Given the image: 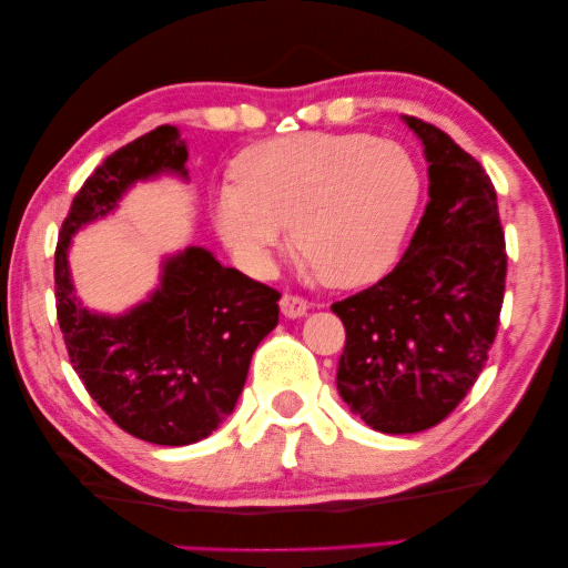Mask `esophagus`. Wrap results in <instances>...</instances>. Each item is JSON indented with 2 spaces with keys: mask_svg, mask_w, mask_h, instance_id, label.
<instances>
[{
  "mask_svg": "<svg viewBox=\"0 0 568 568\" xmlns=\"http://www.w3.org/2000/svg\"><path fill=\"white\" fill-rule=\"evenodd\" d=\"M307 310H310V303L305 297H300V295H283L281 297V312L285 317L300 320L307 315Z\"/></svg>",
  "mask_w": 568,
  "mask_h": 568,
  "instance_id": "obj_1",
  "label": "esophagus"
}]
</instances>
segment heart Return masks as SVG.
Masks as SVG:
<instances>
[{
    "instance_id": "heart-1",
    "label": "heart",
    "mask_w": 568,
    "mask_h": 568,
    "mask_svg": "<svg viewBox=\"0 0 568 568\" xmlns=\"http://www.w3.org/2000/svg\"><path fill=\"white\" fill-rule=\"evenodd\" d=\"M234 178L212 200L214 226L234 256L263 273L291 224L305 268L334 287L390 268L425 190L413 153L361 131L258 141L236 155Z\"/></svg>"
}]
</instances>
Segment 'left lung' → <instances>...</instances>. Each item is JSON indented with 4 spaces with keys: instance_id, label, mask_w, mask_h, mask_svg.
<instances>
[{
    "instance_id": "left-lung-1",
    "label": "left lung",
    "mask_w": 568,
    "mask_h": 568,
    "mask_svg": "<svg viewBox=\"0 0 568 568\" xmlns=\"http://www.w3.org/2000/svg\"><path fill=\"white\" fill-rule=\"evenodd\" d=\"M429 161V202L403 261L332 312L346 329L336 388L368 427L415 434L449 417L496 342L508 253L496 187L442 129L405 116Z\"/></svg>"
}]
</instances>
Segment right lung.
I'll use <instances>...</instances> for the list:
<instances>
[{
  "label": "right lung",
  "instance_id": "obj_1",
  "mask_svg": "<svg viewBox=\"0 0 568 568\" xmlns=\"http://www.w3.org/2000/svg\"><path fill=\"white\" fill-rule=\"evenodd\" d=\"M185 141L168 124L106 155L78 190L55 246V310L72 368L114 425L163 446L210 437L232 413L253 352L275 329L281 293L190 246L163 263L146 303L104 317L72 291L68 246L136 180L185 178Z\"/></svg>",
  "mask_w": 568,
  "mask_h": 568
}]
</instances>
